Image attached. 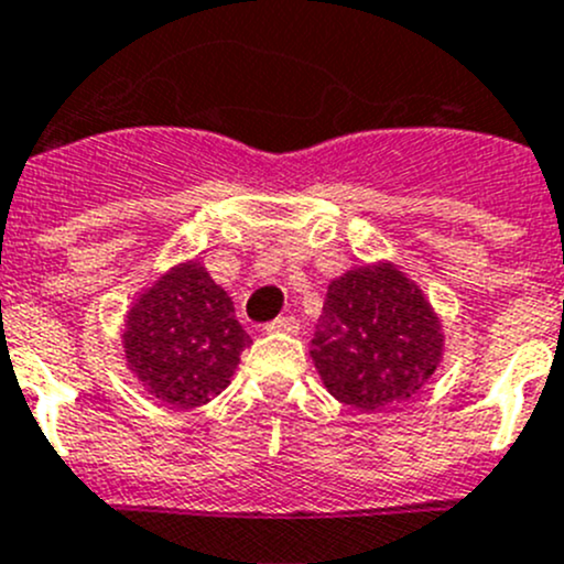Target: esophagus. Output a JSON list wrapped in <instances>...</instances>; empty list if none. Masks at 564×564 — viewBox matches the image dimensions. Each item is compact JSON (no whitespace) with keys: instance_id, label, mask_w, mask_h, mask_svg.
<instances>
[{"instance_id":"1","label":"esophagus","mask_w":564,"mask_h":564,"mask_svg":"<svg viewBox=\"0 0 564 564\" xmlns=\"http://www.w3.org/2000/svg\"><path fill=\"white\" fill-rule=\"evenodd\" d=\"M267 333H283V335H294L300 329V322L294 316H278L267 324Z\"/></svg>"}]
</instances>
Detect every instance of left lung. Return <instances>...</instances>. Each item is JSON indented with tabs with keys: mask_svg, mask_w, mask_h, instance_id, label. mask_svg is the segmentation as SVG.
I'll use <instances>...</instances> for the list:
<instances>
[{
	"mask_svg": "<svg viewBox=\"0 0 564 564\" xmlns=\"http://www.w3.org/2000/svg\"><path fill=\"white\" fill-rule=\"evenodd\" d=\"M442 349L434 308L390 261L335 278L311 340L324 388L360 412L409 401L436 371Z\"/></svg>",
	"mask_w": 564,
	"mask_h": 564,
	"instance_id": "8db88e82",
	"label": "left lung"
}]
</instances>
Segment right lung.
I'll return each instance as SVG.
<instances>
[{"label": "right lung", "mask_w": 564, "mask_h": 564, "mask_svg": "<svg viewBox=\"0 0 564 564\" xmlns=\"http://www.w3.org/2000/svg\"><path fill=\"white\" fill-rule=\"evenodd\" d=\"M248 344L235 303L198 261L174 267L139 294L122 333L128 368L172 409L220 395Z\"/></svg>", "instance_id": "1"}]
</instances>
